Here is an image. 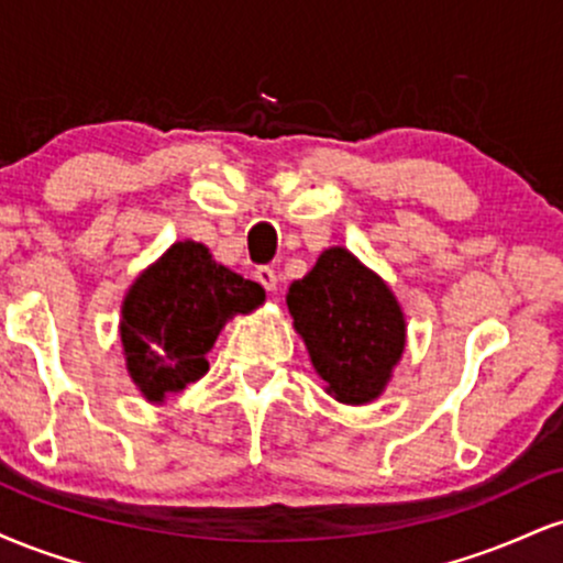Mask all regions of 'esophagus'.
<instances>
[{
	"label": "esophagus",
	"mask_w": 563,
	"mask_h": 563,
	"mask_svg": "<svg viewBox=\"0 0 563 563\" xmlns=\"http://www.w3.org/2000/svg\"><path fill=\"white\" fill-rule=\"evenodd\" d=\"M254 277H256V280H260L262 286L267 288V290H275V288H277V275H275V269H269V267H256Z\"/></svg>",
	"instance_id": "34e87169"
}]
</instances>
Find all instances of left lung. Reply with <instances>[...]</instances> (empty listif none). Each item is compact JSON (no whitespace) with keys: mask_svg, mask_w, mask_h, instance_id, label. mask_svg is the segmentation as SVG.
Wrapping results in <instances>:
<instances>
[{"mask_svg":"<svg viewBox=\"0 0 563 563\" xmlns=\"http://www.w3.org/2000/svg\"><path fill=\"white\" fill-rule=\"evenodd\" d=\"M309 363L341 405H371L402 360L407 322L389 283L344 245H331L286 294Z\"/></svg>","mask_w":563,"mask_h":563,"instance_id":"1","label":"left lung"}]
</instances>
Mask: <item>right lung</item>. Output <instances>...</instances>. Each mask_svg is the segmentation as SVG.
<instances>
[{
	"instance_id": "1",
	"label": "right lung",
	"mask_w": 563,
	"mask_h": 563,
	"mask_svg": "<svg viewBox=\"0 0 563 563\" xmlns=\"http://www.w3.org/2000/svg\"><path fill=\"white\" fill-rule=\"evenodd\" d=\"M262 303L260 283L214 262L203 243H172L134 277L121 301L119 335L129 378L147 402L164 405L206 376V354L222 328Z\"/></svg>"
}]
</instances>
